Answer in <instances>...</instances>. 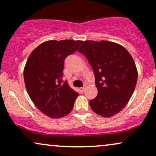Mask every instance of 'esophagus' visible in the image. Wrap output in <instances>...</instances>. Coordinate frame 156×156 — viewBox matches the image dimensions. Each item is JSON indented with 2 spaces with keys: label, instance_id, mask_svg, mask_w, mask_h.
<instances>
[{
  "label": "esophagus",
  "instance_id": "1",
  "mask_svg": "<svg viewBox=\"0 0 156 156\" xmlns=\"http://www.w3.org/2000/svg\"><path fill=\"white\" fill-rule=\"evenodd\" d=\"M84 87H80V92H84Z\"/></svg>",
  "mask_w": 156,
  "mask_h": 156
}]
</instances>
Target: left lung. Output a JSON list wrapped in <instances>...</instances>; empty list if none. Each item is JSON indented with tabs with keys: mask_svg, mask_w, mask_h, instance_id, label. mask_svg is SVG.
Instances as JSON below:
<instances>
[{
	"mask_svg": "<svg viewBox=\"0 0 156 156\" xmlns=\"http://www.w3.org/2000/svg\"><path fill=\"white\" fill-rule=\"evenodd\" d=\"M88 59L95 76L98 94L89 104L96 114L111 117L129 101L138 79L136 64L121 44L110 41L86 40L79 48Z\"/></svg>",
	"mask_w": 156,
	"mask_h": 156,
	"instance_id": "8db88e82",
	"label": "left lung"
}]
</instances>
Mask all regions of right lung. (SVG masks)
I'll return each mask as SVG.
<instances>
[{
	"mask_svg": "<svg viewBox=\"0 0 156 156\" xmlns=\"http://www.w3.org/2000/svg\"><path fill=\"white\" fill-rule=\"evenodd\" d=\"M81 40H49L27 59L23 76L27 94L36 107L52 119L62 118L73 108L78 93L64 82V61L75 52Z\"/></svg>",
	"mask_w": 156,
	"mask_h": 156,
	"instance_id": "1",
	"label": "right lung"
}]
</instances>
